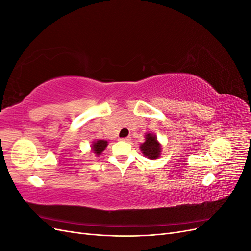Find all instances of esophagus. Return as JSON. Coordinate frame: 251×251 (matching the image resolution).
<instances>
[{"label": "esophagus", "mask_w": 251, "mask_h": 251, "mask_svg": "<svg viewBox=\"0 0 251 251\" xmlns=\"http://www.w3.org/2000/svg\"><path fill=\"white\" fill-rule=\"evenodd\" d=\"M121 140H123V141H125V142H128V141H131V137H126V138H121Z\"/></svg>", "instance_id": "obj_1"}]
</instances>
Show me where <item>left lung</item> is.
Segmentation results:
<instances>
[{
	"mask_svg": "<svg viewBox=\"0 0 251 251\" xmlns=\"http://www.w3.org/2000/svg\"><path fill=\"white\" fill-rule=\"evenodd\" d=\"M146 141L140 144V151L144 157H147L151 160H155L158 159L161 155L162 146L161 143L158 141L157 136L153 133H147L146 135Z\"/></svg>",
	"mask_w": 251,
	"mask_h": 251,
	"instance_id": "left-lung-1",
	"label": "left lung"
}]
</instances>
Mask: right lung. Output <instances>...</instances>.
I'll use <instances>...</instances> for the list:
<instances>
[{
	"label": "right lung",
	"mask_w": 251,
	"mask_h": 251,
	"mask_svg": "<svg viewBox=\"0 0 251 251\" xmlns=\"http://www.w3.org/2000/svg\"><path fill=\"white\" fill-rule=\"evenodd\" d=\"M107 147H108L107 140H95L91 143V151H92L95 156L100 157Z\"/></svg>",
	"instance_id": "1"
}]
</instances>
